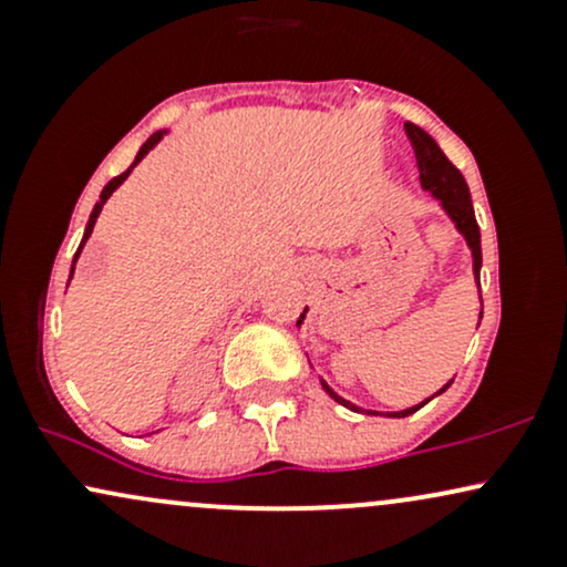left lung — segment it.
<instances>
[{
  "instance_id": "8db88e82",
  "label": "left lung",
  "mask_w": 567,
  "mask_h": 567,
  "mask_svg": "<svg viewBox=\"0 0 567 567\" xmlns=\"http://www.w3.org/2000/svg\"><path fill=\"white\" fill-rule=\"evenodd\" d=\"M405 133L410 143H413V152H415V162H419V175H421V186L426 188V192H432V197L440 202L442 210L447 213V218L453 220L455 229L461 231V237L466 239V245H470L472 250V261H474V279H477V288H480V266H483V247H480V226H477V218H474V207H472V197H470V186H466L464 175L458 173V167L453 165L451 159L442 154V148L437 146V141L432 138V135L426 133V130H421L419 125H413V122H408L405 125ZM301 315V320L306 317ZM480 317H483V311H480ZM301 320H298V324H301ZM453 379L445 383V386L440 389L437 394L445 392L447 386H451ZM322 389L328 392L333 400L338 402V405L354 410V413H368V415H381L375 413V410H362L357 405H351L349 400H343V396H338L333 389L328 386V383L322 381ZM432 394V396H437ZM429 396V400H432ZM429 400L421 402V405H413L408 410H396V413H386L392 415V419H405V415L415 413V410H421L426 405Z\"/></svg>"
}]
</instances>
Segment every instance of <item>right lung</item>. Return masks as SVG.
<instances>
[{
	"mask_svg": "<svg viewBox=\"0 0 567 567\" xmlns=\"http://www.w3.org/2000/svg\"><path fill=\"white\" fill-rule=\"evenodd\" d=\"M167 133V130H157V133H154L152 135V138H148L146 143H143V146H141V152L138 154H135V162H133V165H130L127 167V171L125 173H122V175H116V178H112V181H109V184L106 186H103V192H101V199H97L95 202V207H93V213H90V220H87V226H84V237H82V245H80V250H76V256H74V264H76V258H80V252H82V247H84V243H87V239H90V234H93V226H95V220H97V216H101V210H103V205H106V199L109 197H112V194L116 192V188H120L122 186V181H125L127 178V175L130 173H133V167L135 165H138V162L143 159V157H146V154L148 152H152V148L154 146H157V143L162 141V135H165ZM71 275H74V266H71ZM71 279V277H69Z\"/></svg>",
	"mask_w": 567,
	"mask_h": 567,
	"instance_id": "right-lung-1",
	"label": "right lung"
}]
</instances>
